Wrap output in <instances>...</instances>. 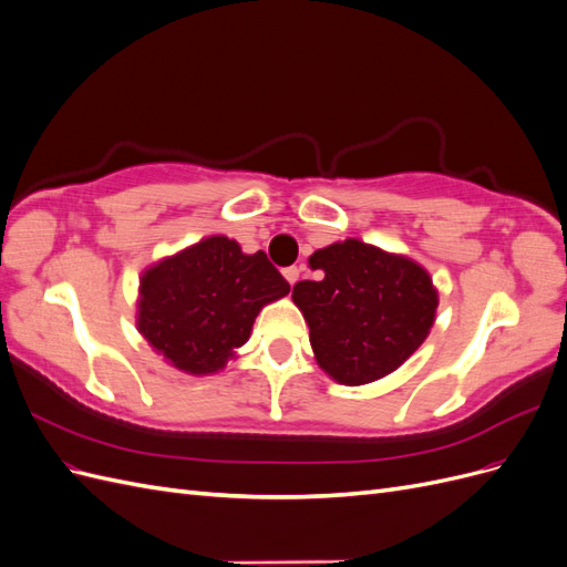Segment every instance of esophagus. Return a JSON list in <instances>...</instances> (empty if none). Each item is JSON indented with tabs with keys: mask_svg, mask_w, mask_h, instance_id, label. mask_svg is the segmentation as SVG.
I'll return each mask as SVG.
<instances>
[{
	"mask_svg": "<svg viewBox=\"0 0 567 567\" xmlns=\"http://www.w3.org/2000/svg\"><path fill=\"white\" fill-rule=\"evenodd\" d=\"M284 277H286V281L290 286H293L300 279V269L298 267H288V269H284Z\"/></svg>",
	"mask_w": 567,
	"mask_h": 567,
	"instance_id": "obj_1",
	"label": "esophagus"
}]
</instances>
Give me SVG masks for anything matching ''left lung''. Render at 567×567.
<instances>
[{"label":"left lung","mask_w":567,"mask_h":567,"mask_svg":"<svg viewBox=\"0 0 567 567\" xmlns=\"http://www.w3.org/2000/svg\"><path fill=\"white\" fill-rule=\"evenodd\" d=\"M317 281H298L293 302L310 326L317 364L342 385L400 369L431 333L437 288L406 255L346 238L310 255Z\"/></svg>","instance_id":"8db88e82"}]
</instances>
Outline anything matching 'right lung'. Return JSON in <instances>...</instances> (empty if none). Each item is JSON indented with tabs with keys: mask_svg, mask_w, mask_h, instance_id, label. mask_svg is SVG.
Returning <instances> with one entry per match:
<instances>
[{
	"mask_svg": "<svg viewBox=\"0 0 567 567\" xmlns=\"http://www.w3.org/2000/svg\"><path fill=\"white\" fill-rule=\"evenodd\" d=\"M288 290L262 250L248 255L215 234L142 271L136 331L169 367L217 373L248 342L262 307Z\"/></svg>",
	"mask_w": 567,
	"mask_h": 567,
	"instance_id": "obj_1",
	"label": "right lung"
}]
</instances>
